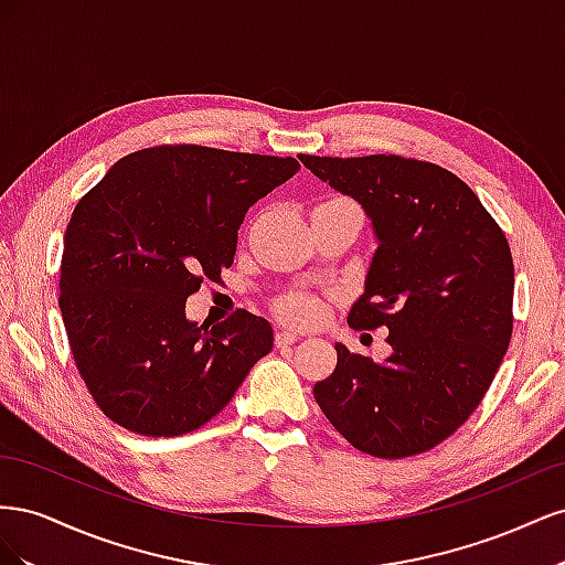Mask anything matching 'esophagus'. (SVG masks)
I'll list each match as a JSON object with an SVG mask.
<instances>
[{"instance_id":"1","label":"esophagus","mask_w":565,"mask_h":565,"mask_svg":"<svg viewBox=\"0 0 565 565\" xmlns=\"http://www.w3.org/2000/svg\"><path fill=\"white\" fill-rule=\"evenodd\" d=\"M297 334L295 332H287V330H280V332H276V347L278 349H285V347H292V344H297Z\"/></svg>"}]
</instances>
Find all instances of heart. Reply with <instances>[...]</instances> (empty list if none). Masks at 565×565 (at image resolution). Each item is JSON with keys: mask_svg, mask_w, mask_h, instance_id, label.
<instances>
[{"mask_svg": "<svg viewBox=\"0 0 565 565\" xmlns=\"http://www.w3.org/2000/svg\"><path fill=\"white\" fill-rule=\"evenodd\" d=\"M334 200H344V198H334ZM332 202V200H328ZM273 311H276L285 322H292L297 328H306V324H313L322 309L320 301L309 295V292H287L273 301Z\"/></svg>", "mask_w": 565, "mask_h": 565, "instance_id": "1", "label": "heart"}]
</instances>
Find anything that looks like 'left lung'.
Returning a JSON list of instances; mask_svg holds the SVG:
<instances>
[{"mask_svg": "<svg viewBox=\"0 0 565 565\" xmlns=\"http://www.w3.org/2000/svg\"><path fill=\"white\" fill-rule=\"evenodd\" d=\"M363 204L380 247L353 303V330H388L384 363L337 344L313 386L324 417L355 450L413 457L452 436L481 405L514 330V259L471 188L434 162L401 156H299Z\"/></svg>", "mask_w": 565, "mask_h": 565, "instance_id": "obj_1", "label": "left lung"}]
</instances>
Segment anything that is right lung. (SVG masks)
I'll use <instances>...</instances> for the list:
<instances>
[{
  "label": "right lung",
  "instance_id": "right-lung-1",
  "mask_svg": "<svg viewBox=\"0 0 565 565\" xmlns=\"http://www.w3.org/2000/svg\"><path fill=\"white\" fill-rule=\"evenodd\" d=\"M295 158L193 143L113 164L65 228L61 316L92 398L125 429L169 438L224 409L273 349L268 320L237 309L185 320L200 282L231 268L252 204L297 174Z\"/></svg>",
  "mask_w": 565,
  "mask_h": 565
}]
</instances>
